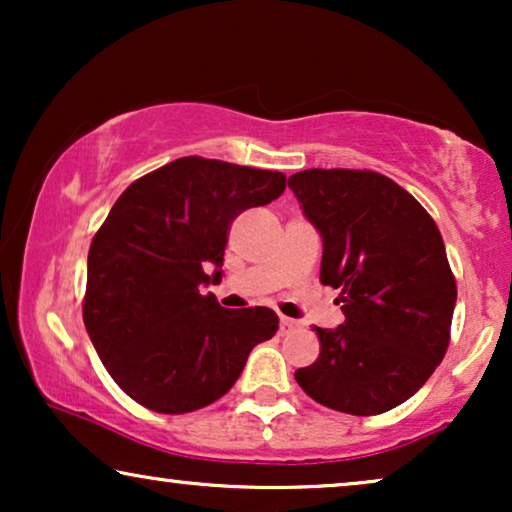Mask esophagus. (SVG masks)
I'll return each mask as SVG.
<instances>
[{"mask_svg":"<svg viewBox=\"0 0 512 512\" xmlns=\"http://www.w3.org/2000/svg\"><path fill=\"white\" fill-rule=\"evenodd\" d=\"M298 331V321L289 319V317H279V333L282 335H291Z\"/></svg>","mask_w":512,"mask_h":512,"instance_id":"34e87169","label":"esophagus"}]
</instances>
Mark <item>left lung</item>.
<instances>
[{
    "instance_id": "1",
    "label": "left lung",
    "mask_w": 512,
    "mask_h": 512,
    "mask_svg": "<svg viewBox=\"0 0 512 512\" xmlns=\"http://www.w3.org/2000/svg\"><path fill=\"white\" fill-rule=\"evenodd\" d=\"M324 240L321 284L340 289L345 321L319 328V359L296 370L314 401L380 415L415 396L450 345L457 282L436 221L412 195L370 170L289 177Z\"/></svg>"
}]
</instances>
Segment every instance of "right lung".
<instances>
[{"label":"right lung","mask_w":512,"mask_h":512,"mask_svg":"<svg viewBox=\"0 0 512 512\" xmlns=\"http://www.w3.org/2000/svg\"><path fill=\"white\" fill-rule=\"evenodd\" d=\"M282 172L186 156L125 188L88 251L83 324L107 373L139 405L184 415L219 401L249 352L277 333L270 307H221L228 230L277 200Z\"/></svg>","instance_id":"obj_1"}]
</instances>
